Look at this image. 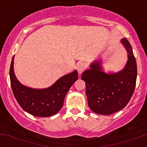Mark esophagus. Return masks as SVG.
Listing matches in <instances>:
<instances>
[{
    "instance_id": "esophagus-1",
    "label": "esophagus",
    "mask_w": 147,
    "mask_h": 147,
    "mask_svg": "<svg viewBox=\"0 0 147 147\" xmlns=\"http://www.w3.org/2000/svg\"><path fill=\"white\" fill-rule=\"evenodd\" d=\"M85 69H86V65H85V63L81 62V63H80V64H78L77 71H78V73H79V74H81L82 73L85 71Z\"/></svg>"
}]
</instances>
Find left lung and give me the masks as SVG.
I'll use <instances>...</instances> for the list:
<instances>
[{
	"instance_id": "8db88e82",
	"label": "left lung",
	"mask_w": 147,
	"mask_h": 147,
	"mask_svg": "<svg viewBox=\"0 0 147 147\" xmlns=\"http://www.w3.org/2000/svg\"><path fill=\"white\" fill-rule=\"evenodd\" d=\"M127 51L128 60L123 70L106 74L100 60L92 62L90 69L82 73L81 80L86 85L88 106L97 114L110 115L124 108L135 90L137 65L130 43L126 38L121 40Z\"/></svg>"
}]
</instances>
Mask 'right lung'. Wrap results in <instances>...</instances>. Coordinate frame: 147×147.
I'll return each instance as SVG.
<instances>
[{
  "label": "right lung",
  "instance_id": "right-lung-1",
  "mask_svg": "<svg viewBox=\"0 0 147 147\" xmlns=\"http://www.w3.org/2000/svg\"><path fill=\"white\" fill-rule=\"evenodd\" d=\"M9 76L14 96L23 110L37 117H49L61 110L67 91L78 80V72L75 70L62 76L48 88L34 89L22 85L17 80L14 72L13 57Z\"/></svg>",
  "mask_w": 147,
  "mask_h": 147
}]
</instances>
